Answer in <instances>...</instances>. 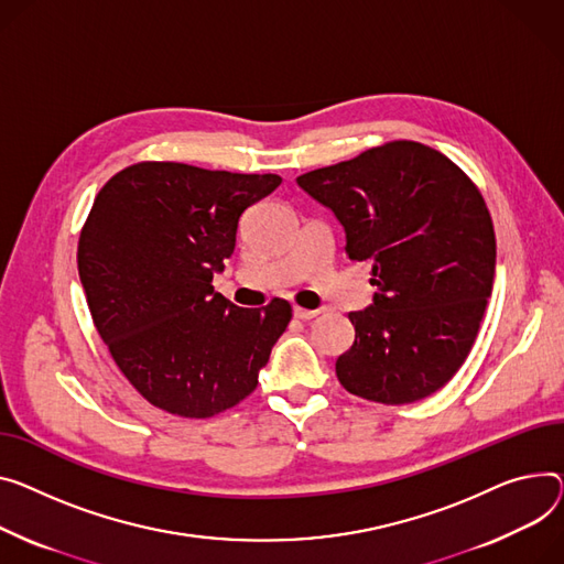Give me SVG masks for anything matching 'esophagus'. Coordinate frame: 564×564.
I'll use <instances>...</instances> for the list:
<instances>
[{
	"label": "esophagus",
	"mask_w": 564,
	"mask_h": 564,
	"mask_svg": "<svg viewBox=\"0 0 564 564\" xmlns=\"http://www.w3.org/2000/svg\"><path fill=\"white\" fill-rule=\"evenodd\" d=\"M292 313L296 319H313L319 315V311H311V308H302V306H294Z\"/></svg>",
	"instance_id": "esophagus-1"
}]
</instances>
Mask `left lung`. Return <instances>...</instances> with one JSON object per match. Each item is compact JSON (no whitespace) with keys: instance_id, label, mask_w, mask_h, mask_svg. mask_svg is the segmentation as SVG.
Listing matches in <instances>:
<instances>
[{"instance_id":"8db88e82","label":"left lung","mask_w":564,"mask_h":564,"mask_svg":"<svg viewBox=\"0 0 564 564\" xmlns=\"http://www.w3.org/2000/svg\"><path fill=\"white\" fill-rule=\"evenodd\" d=\"M330 208L351 260L371 265L373 304L349 313L356 340L335 360L343 388L367 401H420L454 379L492 294L497 238L476 183L412 140L296 176Z\"/></svg>"}]
</instances>
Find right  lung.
I'll list each match as a JSON object with an SVG mask.
<instances>
[{"label": "right lung", "mask_w": 564, "mask_h": 564, "mask_svg": "<svg viewBox=\"0 0 564 564\" xmlns=\"http://www.w3.org/2000/svg\"><path fill=\"white\" fill-rule=\"evenodd\" d=\"M279 183L144 161L95 197L77 251L95 328L127 381L170 415L206 420L238 405L292 319L285 299L240 308L213 290L240 215Z\"/></svg>", "instance_id": "right-lung-1"}]
</instances>
